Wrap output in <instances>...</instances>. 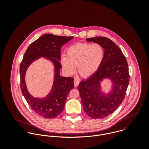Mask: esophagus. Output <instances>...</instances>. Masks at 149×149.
Returning <instances> with one entry per match:
<instances>
[{"label":"esophagus","mask_w":149,"mask_h":149,"mask_svg":"<svg viewBox=\"0 0 149 149\" xmlns=\"http://www.w3.org/2000/svg\"><path fill=\"white\" fill-rule=\"evenodd\" d=\"M79 83H80V81L79 80H77V79H75L74 80V85L75 86H77L79 84Z\"/></svg>","instance_id":"1"}]
</instances>
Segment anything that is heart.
I'll use <instances>...</instances> for the list:
<instances>
[{
	"label": "heart",
	"mask_w": 149,
	"mask_h": 149,
	"mask_svg": "<svg viewBox=\"0 0 149 149\" xmlns=\"http://www.w3.org/2000/svg\"><path fill=\"white\" fill-rule=\"evenodd\" d=\"M104 57V50L99 43H79L69 46L66 56L61 57V64L69 74L75 71L84 78L93 75L99 69Z\"/></svg>",
	"instance_id": "1"
}]
</instances>
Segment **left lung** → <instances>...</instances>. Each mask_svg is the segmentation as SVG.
I'll list each match as a JSON object with an SVG mask.
<instances>
[{"label":"left lung","instance_id":"obj_1","mask_svg":"<svg viewBox=\"0 0 149 149\" xmlns=\"http://www.w3.org/2000/svg\"><path fill=\"white\" fill-rule=\"evenodd\" d=\"M86 41L100 44L104 49V57L99 70L79 85L83 109L94 119H102L113 112L123 102L130 81L126 58L119 47L107 37L86 38ZM113 81L111 92L104 95L100 91L103 78Z\"/></svg>","mask_w":149,"mask_h":149}]
</instances>
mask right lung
<instances>
[{"instance_id": "obj_1", "label": "right lung", "mask_w": 149, "mask_h": 149, "mask_svg": "<svg viewBox=\"0 0 149 149\" xmlns=\"http://www.w3.org/2000/svg\"><path fill=\"white\" fill-rule=\"evenodd\" d=\"M73 37L58 36L50 34L42 36L31 43L27 47L20 65L21 89L22 93L31 108L45 118H54L63 111L67 96L74 88V79L61 76L59 70L61 68V48ZM40 56H45L55 64L56 74L52 89L45 98H33L28 93L25 84L24 76L27 67Z\"/></svg>"}]
</instances>
